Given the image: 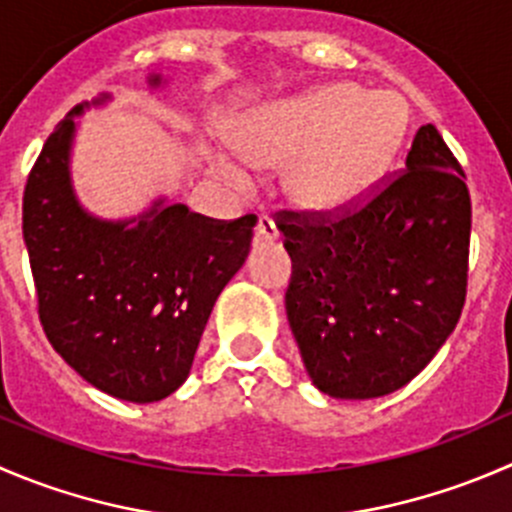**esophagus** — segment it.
I'll return each mask as SVG.
<instances>
[{"mask_svg":"<svg viewBox=\"0 0 512 512\" xmlns=\"http://www.w3.org/2000/svg\"><path fill=\"white\" fill-rule=\"evenodd\" d=\"M277 237H280V230H277L275 220L267 218V215H262V218L257 220V227H255V242H275Z\"/></svg>","mask_w":512,"mask_h":512,"instance_id":"1","label":"esophagus"}]
</instances>
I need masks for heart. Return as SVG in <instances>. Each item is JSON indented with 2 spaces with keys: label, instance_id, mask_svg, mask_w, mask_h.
Instances as JSON below:
<instances>
[{
  "label": "heart",
  "instance_id": "heart-1",
  "mask_svg": "<svg viewBox=\"0 0 512 512\" xmlns=\"http://www.w3.org/2000/svg\"><path fill=\"white\" fill-rule=\"evenodd\" d=\"M409 111L394 94L329 84L247 111L232 126L235 151L262 168L293 160L285 190L307 213H337L376 183L404 141ZM215 173L232 188L250 185L235 160L218 156Z\"/></svg>",
  "mask_w": 512,
  "mask_h": 512
}]
</instances>
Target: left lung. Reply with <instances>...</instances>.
I'll list each match as a JSON object with an SVG mask.
<instances>
[{
	"mask_svg": "<svg viewBox=\"0 0 512 512\" xmlns=\"http://www.w3.org/2000/svg\"><path fill=\"white\" fill-rule=\"evenodd\" d=\"M285 307L304 369L332 399H379L436 356L466 302L471 195L433 123L404 173L339 220L282 210Z\"/></svg>",
	"mask_w": 512,
	"mask_h": 512,
	"instance_id": "1",
	"label": "left lung"
}]
</instances>
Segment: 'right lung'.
I'll return each mask as SVG.
<instances>
[{
  "label": "right lung",
  "mask_w": 512,
  "mask_h": 512,
  "mask_svg": "<svg viewBox=\"0 0 512 512\" xmlns=\"http://www.w3.org/2000/svg\"><path fill=\"white\" fill-rule=\"evenodd\" d=\"M108 101L79 103L46 138L22 232L51 347L103 394L151 404L188 379L215 299L245 265L255 215L213 220L163 195L126 220L89 213L71 183L76 118Z\"/></svg>",
  "instance_id": "1"
}]
</instances>
